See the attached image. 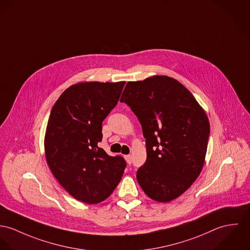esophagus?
<instances>
[{
	"label": "esophagus",
	"instance_id": "obj_1",
	"mask_svg": "<svg viewBox=\"0 0 250 250\" xmlns=\"http://www.w3.org/2000/svg\"><path fill=\"white\" fill-rule=\"evenodd\" d=\"M125 160H126V162H127V164H131V162H132V157H131V155H125Z\"/></svg>",
	"mask_w": 250,
	"mask_h": 250
}]
</instances>
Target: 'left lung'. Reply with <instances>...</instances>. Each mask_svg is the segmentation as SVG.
Listing matches in <instances>:
<instances>
[{
	"instance_id": "8db88e82",
	"label": "left lung",
	"mask_w": 250,
	"mask_h": 250,
	"mask_svg": "<svg viewBox=\"0 0 250 250\" xmlns=\"http://www.w3.org/2000/svg\"><path fill=\"white\" fill-rule=\"evenodd\" d=\"M137 116L146 160L137 170L145 194L169 202L186 192L205 161L210 124L193 94L176 80L153 76L128 82L121 97Z\"/></svg>"
}]
</instances>
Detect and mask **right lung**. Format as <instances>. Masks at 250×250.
I'll return each instance as SVG.
<instances>
[{"label": "right lung", "mask_w": 250, "mask_h": 250, "mask_svg": "<svg viewBox=\"0 0 250 250\" xmlns=\"http://www.w3.org/2000/svg\"><path fill=\"white\" fill-rule=\"evenodd\" d=\"M125 84H74L52 108L44 140L47 163L60 185L84 203L106 199L126 166L122 156H110L98 146L103 122L117 105Z\"/></svg>", "instance_id": "1"}]
</instances>
